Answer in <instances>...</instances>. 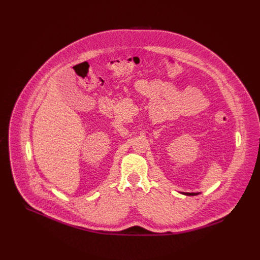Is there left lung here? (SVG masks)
Segmentation results:
<instances>
[{
    "label": "left lung",
    "instance_id": "8db88e82",
    "mask_svg": "<svg viewBox=\"0 0 260 260\" xmlns=\"http://www.w3.org/2000/svg\"><path fill=\"white\" fill-rule=\"evenodd\" d=\"M181 194H183V195H186V196H195V195H198L199 193H181Z\"/></svg>",
    "mask_w": 260,
    "mask_h": 260
}]
</instances>
